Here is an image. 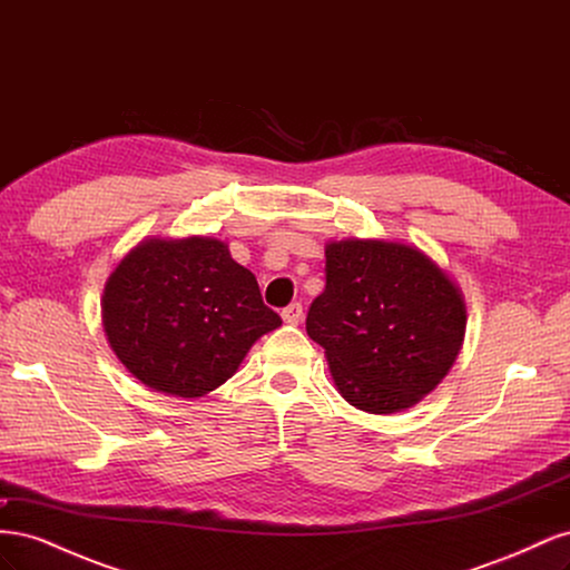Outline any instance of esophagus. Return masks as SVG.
<instances>
[{
  "label": "esophagus",
  "instance_id": "34e87169",
  "mask_svg": "<svg viewBox=\"0 0 570 570\" xmlns=\"http://www.w3.org/2000/svg\"><path fill=\"white\" fill-rule=\"evenodd\" d=\"M302 316H304V308H302L299 302H295V304H289L287 308H283V321H285L287 325H299Z\"/></svg>",
  "mask_w": 570,
  "mask_h": 570
}]
</instances>
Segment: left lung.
<instances>
[{
	"mask_svg": "<svg viewBox=\"0 0 570 570\" xmlns=\"http://www.w3.org/2000/svg\"><path fill=\"white\" fill-rule=\"evenodd\" d=\"M465 318L461 287L423 249L347 237L325 245V289L308 306L306 333L344 402L396 413L450 373Z\"/></svg>",
	"mask_w": 570,
	"mask_h": 570,
	"instance_id": "left-lung-1",
	"label": "left lung"
}]
</instances>
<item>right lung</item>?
<instances>
[{
  "label": "right lung",
  "mask_w": 570,
  "mask_h": 570,
  "mask_svg": "<svg viewBox=\"0 0 570 570\" xmlns=\"http://www.w3.org/2000/svg\"><path fill=\"white\" fill-rule=\"evenodd\" d=\"M254 273L216 237H147L111 271L101 325L111 352L154 392L197 400L281 327Z\"/></svg>",
  "instance_id": "add662e5"
}]
</instances>
